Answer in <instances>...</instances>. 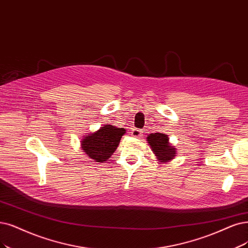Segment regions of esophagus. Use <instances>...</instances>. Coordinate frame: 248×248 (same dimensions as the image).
Returning a JSON list of instances; mask_svg holds the SVG:
<instances>
[{"mask_svg": "<svg viewBox=\"0 0 248 248\" xmlns=\"http://www.w3.org/2000/svg\"><path fill=\"white\" fill-rule=\"evenodd\" d=\"M143 132L141 130H138V129H133L132 132H131V135L133 137H136V138H140V137L143 135L142 134Z\"/></svg>", "mask_w": 248, "mask_h": 248, "instance_id": "34e87169", "label": "esophagus"}]
</instances>
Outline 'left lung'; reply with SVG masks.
Listing matches in <instances>:
<instances>
[{
	"label": "left lung",
	"instance_id": "left-lung-1",
	"mask_svg": "<svg viewBox=\"0 0 248 248\" xmlns=\"http://www.w3.org/2000/svg\"><path fill=\"white\" fill-rule=\"evenodd\" d=\"M152 152L156 156L158 162H170L175 159L177 155L176 146L170 143L169 136L162 133H151L146 138Z\"/></svg>",
	"mask_w": 248,
	"mask_h": 248
}]
</instances>
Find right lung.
Masks as SVG:
<instances>
[{"label": "right lung", "mask_w": 248, "mask_h": 248, "mask_svg": "<svg viewBox=\"0 0 248 248\" xmlns=\"http://www.w3.org/2000/svg\"><path fill=\"white\" fill-rule=\"evenodd\" d=\"M124 127L104 124L96 132L86 134L80 140L82 152L95 162H104L111 157L117 149L122 137L125 134Z\"/></svg>", "instance_id": "add662e5"}]
</instances>
